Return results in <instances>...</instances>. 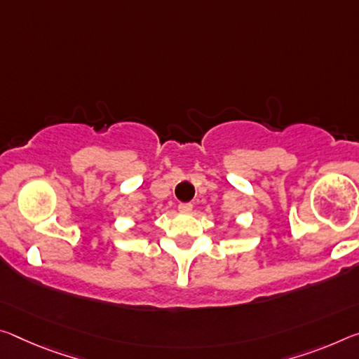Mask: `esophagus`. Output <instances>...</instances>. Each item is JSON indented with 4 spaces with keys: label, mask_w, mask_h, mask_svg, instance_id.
<instances>
[{
    "label": "esophagus",
    "mask_w": 359,
    "mask_h": 359,
    "mask_svg": "<svg viewBox=\"0 0 359 359\" xmlns=\"http://www.w3.org/2000/svg\"><path fill=\"white\" fill-rule=\"evenodd\" d=\"M191 209H193L191 203H180L179 204V210L182 214H189V212H191Z\"/></svg>",
    "instance_id": "esophagus-1"
}]
</instances>
